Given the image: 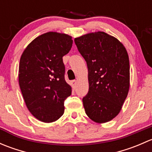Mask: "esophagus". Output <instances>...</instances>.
<instances>
[{"label": "esophagus", "mask_w": 152, "mask_h": 152, "mask_svg": "<svg viewBox=\"0 0 152 152\" xmlns=\"http://www.w3.org/2000/svg\"><path fill=\"white\" fill-rule=\"evenodd\" d=\"M76 83H77V82H76V80L71 81V86H72V87H73V89H75V87H76Z\"/></svg>", "instance_id": "esophagus-1"}]
</instances>
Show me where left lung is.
<instances>
[{
  "label": "left lung",
  "instance_id": "8db88e82",
  "mask_svg": "<svg viewBox=\"0 0 152 152\" xmlns=\"http://www.w3.org/2000/svg\"><path fill=\"white\" fill-rule=\"evenodd\" d=\"M87 62L89 90L82 99L87 115L103 124L118 115L129 89V60L123 44L103 31L75 38Z\"/></svg>",
  "mask_w": 152,
  "mask_h": 152
}]
</instances>
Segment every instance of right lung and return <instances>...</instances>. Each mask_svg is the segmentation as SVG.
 I'll return each instance as SVG.
<instances>
[{"mask_svg": "<svg viewBox=\"0 0 152 152\" xmlns=\"http://www.w3.org/2000/svg\"><path fill=\"white\" fill-rule=\"evenodd\" d=\"M72 44L69 35L47 32L35 38L21 56V93L29 112L40 121H56L63 115L64 102L71 95V87L65 82L62 57Z\"/></svg>", "mask_w": 152, "mask_h": 152, "instance_id": "add662e5", "label": "right lung"}]
</instances>
